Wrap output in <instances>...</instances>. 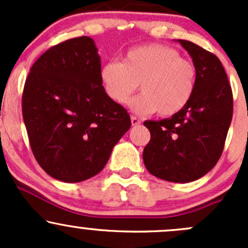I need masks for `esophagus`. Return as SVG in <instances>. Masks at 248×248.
<instances>
[{
    "label": "esophagus",
    "mask_w": 248,
    "mask_h": 248,
    "mask_svg": "<svg viewBox=\"0 0 248 248\" xmlns=\"http://www.w3.org/2000/svg\"><path fill=\"white\" fill-rule=\"evenodd\" d=\"M131 121H132V124H133V126H139L140 124V120L138 119V117H136V116H132L131 117Z\"/></svg>",
    "instance_id": "obj_1"
}]
</instances>
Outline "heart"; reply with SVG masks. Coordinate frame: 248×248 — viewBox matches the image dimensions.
<instances>
[{
	"mask_svg": "<svg viewBox=\"0 0 248 248\" xmlns=\"http://www.w3.org/2000/svg\"><path fill=\"white\" fill-rule=\"evenodd\" d=\"M99 78L110 99L124 104L138 89L141 93L129 103L138 114L171 116L181 111L193 97L197 68L179 51L163 44H146L129 49L124 61H108Z\"/></svg>",
	"mask_w": 248,
	"mask_h": 248,
	"instance_id": "obj_1",
	"label": "heart"
}]
</instances>
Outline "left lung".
<instances>
[{
  "mask_svg": "<svg viewBox=\"0 0 248 248\" xmlns=\"http://www.w3.org/2000/svg\"><path fill=\"white\" fill-rule=\"evenodd\" d=\"M197 68V86L189 103L169 119L145 121L151 139L142 159L162 180L191 182L216 166L224 149L232 117V92L216 55L179 39Z\"/></svg>",
  "mask_w": 248,
  "mask_h": 248,
  "instance_id": "1",
  "label": "left lung"
}]
</instances>
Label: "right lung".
I'll use <instances>...</instances> for the list:
<instances>
[{
    "label": "right lung",
    "instance_id": "add662e5",
    "mask_svg": "<svg viewBox=\"0 0 248 248\" xmlns=\"http://www.w3.org/2000/svg\"><path fill=\"white\" fill-rule=\"evenodd\" d=\"M99 71L93 39L82 36L47 49L25 81L22 117L32 152L60 181L98 174L131 128L129 114L106 93Z\"/></svg>",
    "mask_w": 248,
    "mask_h": 248
}]
</instances>
